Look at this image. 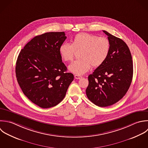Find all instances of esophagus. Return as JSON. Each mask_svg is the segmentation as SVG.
I'll list each match as a JSON object with an SVG mask.
<instances>
[{"mask_svg":"<svg viewBox=\"0 0 148 148\" xmlns=\"http://www.w3.org/2000/svg\"><path fill=\"white\" fill-rule=\"evenodd\" d=\"M74 78H75V79H79L82 78V77L81 75H74Z\"/></svg>","mask_w":148,"mask_h":148,"instance_id":"1","label":"esophagus"}]
</instances>
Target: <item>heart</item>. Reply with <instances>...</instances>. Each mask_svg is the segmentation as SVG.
Wrapping results in <instances>:
<instances>
[{"label":"heart","instance_id":"b5f03b06","mask_svg":"<svg viewBox=\"0 0 148 148\" xmlns=\"http://www.w3.org/2000/svg\"><path fill=\"white\" fill-rule=\"evenodd\" d=\"M110 49V43L107 38L80 33L74 36L72 44H62L59 47V53L65 61L70 62L74 59L75 51L81 50V58L69 66L71 72L81 75L87 72L92 66L95 67L101 66L107 59Z\"/></svg>","mask_w":148,"mask_h":148}]
</instances>
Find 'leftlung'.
Returning <instances> with one entry per match:
<instances>
[{
    "instance_id": "8db88e82",
    "label": "left lung",
    "mask_w": 148,
    "mask_h": 148,
    "mask_svg": "<svg viewBox=\"0 0 148 148\" xmlns=\"http://www.w3.org/2000/svg\"><path fill=\"white\" fill-rule=\"evenodd\" d=\"M110 49L104 62L88 77V98L95 105L114 104L126 95L131 85L133 64L130 51L125 41L107 31Z\"/></svg>"
}]
</instances>
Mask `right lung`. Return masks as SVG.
I'll list each match as a JSON object with an SVG mask.
<instances>
[{"label":"right lung","instance_id":"add662e5","mask_svg":"<svg viewBox=\"0 0 148 148\" xmlns=\"http://www.w3.org/2000/svg\"><path fill=\"white\" fill-rule=\"evenodd\" d=\"M66 38L63 32L37 36L18 56V83L23 94L41 108H51L60 103L74 79L73 74L66 73L59 53V47Z\"/></svg>","mask_w":148,"mask_h":148}]
</instances>
